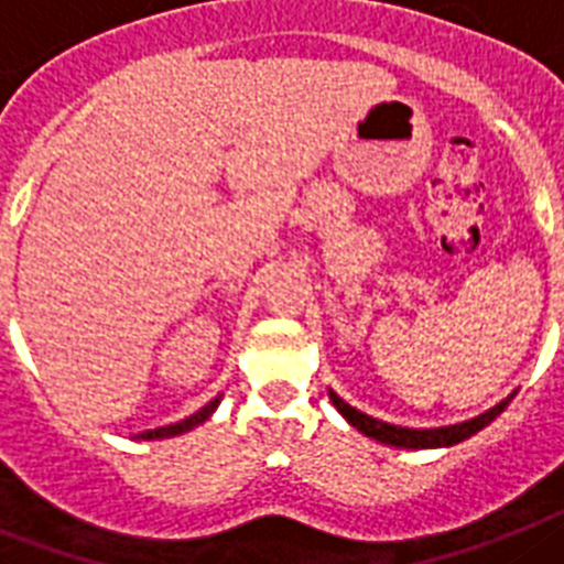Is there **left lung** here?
<instances>
[{
  "instance_id": "obj_1",
  "label": "left lung",
  "mask_w": 564,
  "mask_h": 564,
  "mask_svg": "<svg viewBox=\"0 0 564 564\" xmlns=\"http://www.w3.org/2000/svg\"><path fill=\"white\" fill-rule=\"evenodd\" d=\"M513 394H517V391H513ZM513 394L506 400H499L494 409L482 411L477 417L465 420V423L440 425V429H409V425H391L383 423V420L369 417V414L357 411L355 405H349L343 398H337L335 391L329 389V400L335 403V409L340 411L343 417H346V423L355 425V429L360 431V434H366V437L377 440V443L394 445V448H445V445L463 443V440H468L471 434L486 429L491 420H497L499 414L506 411V405L513 400Z\"/></svg>"
}]
</instances>
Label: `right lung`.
<instances>
[{"label": "right lung", "mask_w": 564, "mask_h": 564, "mask_svg": "<svg viewBox=\"0 0 564 564\" xmlns=\"http://www.w3.org/2000/svg\"><path fill=\"white\" fill-rule=\"evenodd\" d=\"M218 403H221V394L215 400H209L204 409H198L195 414H189V417H184L181 423H173V425H161V429H153V431H141L139 440H166V437H178V434H184V431H193L195 425H200L204 420L213 417V411L218 409Z\"/></svg>", "instance_id": "add662e5"}]
</instances>
